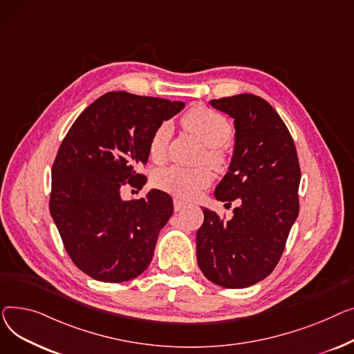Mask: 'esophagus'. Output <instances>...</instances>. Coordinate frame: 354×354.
Wrapping results in <instances>:
<instances>
[{"label": "esophagus", "mask_w": 354, "mask_h": 354, "mask_svg": "<svg viewBox=\"0 0 354 354\" xmlns=\"http://www.w3.org/2000/svg\"><path fill=\"white\" fill-rule=\"evenodd\" d=\"M173 203H174V210L176 212H180L181 209H184V207H185V203L183 200H180V198H174Z\"/></svg>", "instance_id": "1"}]
</instances>
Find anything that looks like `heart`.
<instances>
[{
  "instance_id": "obj_1",
  "label": "heart",
  "mask_w": 354,
  "mask_h": 354,
  "mask_svg": "<svg viewBox=\"0 0 354 354\" xmlns=\"http://www.w3.org/2000/svg\"><path fill=\"white\" fill-rule=\"evenodd\" d=\"M184 127L192 131L204 145V157L216 170H223L227 165V154L220 147L232 137V126L221 114L205 109H192L183 117ZM171 137V124L161 122L153 131L149 141V153L154 161H161L167 153L169 140ZM213 181V174L209 167H183V165H169L156 171L153 183L157 189L167 192L181 198L196 197Z\"/></svg>"
}]
</instances>
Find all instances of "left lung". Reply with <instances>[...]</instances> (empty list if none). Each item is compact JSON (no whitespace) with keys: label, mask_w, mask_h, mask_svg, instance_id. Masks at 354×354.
<instances>
[{"label":"left lung","mask_w":354,"mask_h":354,"mask_svg":"<svg viewBox=\"0 0 354 354\" xmlns=\"http://www.w3.org/2000/svg\"><path fill=\"white\" fill-rule=\"evenodd\" d=\"M234 120L236 141L228 173L216 198L230 205V220L204 209L197 232V263L203 274L225 288H244L277 266L299 216V157L292 134L270 104L254 94L212 100Z\"/></svg>","instance_id":"obj_1"}]
</instances>
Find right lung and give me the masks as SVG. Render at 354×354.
<instances>
[{
	"instance_id": "right-lung-1",
	"label": "right lung",
	"mask_w": 354,
	"mask_h": 354,
	"mask_svg": "<svg viewBox=\"0 0 354 354\" xmlns=\"http://www.w3.org/2000/svg\"><path fill=\"white\" fill-rule=\"evenodd\" d=\"M181 101L111 91L74 121L51 170L50 212L73 263L98 281L122 283L149 267L158 233L173 214L161 190L124 201L121 187L140 190L137 173L149 160V141Z\"/></svg>"
}]
</instances>
